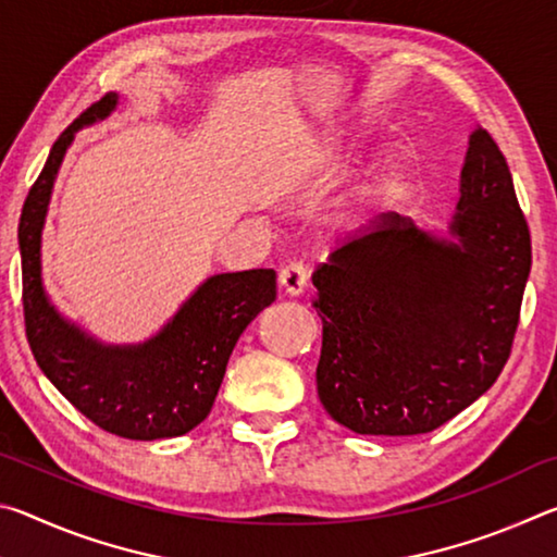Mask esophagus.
I'll return each instance as SVG.
<instances>
[{
  "mask_svg": "<svg viewBox=\"0 0 557 557\" xmlns=\"http://www.w3.org/2000/svg\"><path fill=\"white\" fill-rule=\"evenodd\" d=\"M277 282H280V289L285 292V295L299 297L307 287V265H305V262H299V260L289 262V265L280 270Z\"/></svg>",
  "mask_w": 557,
  "mask_h": 557,
  "instance_id": "obj_1",
  "label": "esophagus"
}]
</instances>
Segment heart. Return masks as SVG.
Listing matches in <instances>:
<instances>
[{"mask_svg":"<svg viewBox=\"0 0 557 557\" xmlns=\"http://www.w3.org/2000/svg\"><path fill=\"white\" fill-rule=\"evenodd\" d=\"M361 143L358 137L348 135V132H336L324 143V152L332 159H351L361 152ZM405 182H408V166L400 159H385L373 169L369 178L358 186V201L361 203H383L395 199L403 191Z\"/></svg>","mask_w":557,"mask_h":557,"instance_id":"obj_1","label":"heart"}]
</instances>
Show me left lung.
Returning a JSON list of instances; mask_svg holds the SVG:
<instances>
[{
	"mask_svg": "<svg viewBox=\"0 0 557 557\" xmlns=\"http://www.w3.org/2000/svg\"><path fill=\"white\" fill-rule=\"evenodd\" d=\"M531 233L502 149L469 135L447 233L383 213L314 272L317 393L356 435H422L492 388L511 354Z\"/></svg>",
	"mask_w": 557,
	"mask_h": 557,
	"instance_id": "left-lung-1",
	"label": "left lung"
}]
</instances>
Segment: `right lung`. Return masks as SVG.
<instances>
[{"label":"right lung","instance_id":"1","mask_svg":"<svg viewBox=\"0 0 557 557\" xmlns=\"http://www.w3.org/2000/svg\"><path fill=\"white\" fill-rule=\"evenodd\" d=\"M108 92L55 139L18 219L24 322L32 354L55 388L98 428L127 440L186 435L209 418L225 366L252 319L277 297L275 270L206 277L145 342L102 344L65 319L41 277V235L55 176L75 132L110 117Z\"/></svg>","mask_w":557,"mask_h":557}]
</instances>
